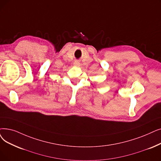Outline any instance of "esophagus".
Segmentation results:
<instances>
[{"instance_id": "34e87169", "label": "esophagus", "mask_w": 161, "mask_h": 161, "mask_svg": "<svg viewBox=\"0 0 161 161\" xmlns=\"http://www.w3.org/2000/svg\"><path fill=\"white\" fill-rule=\"evenodd\" d=\"M74 66H77V67H78V66H80V62H79L78 61H75V62H74Z\"/></svg>"}]
</instances>
